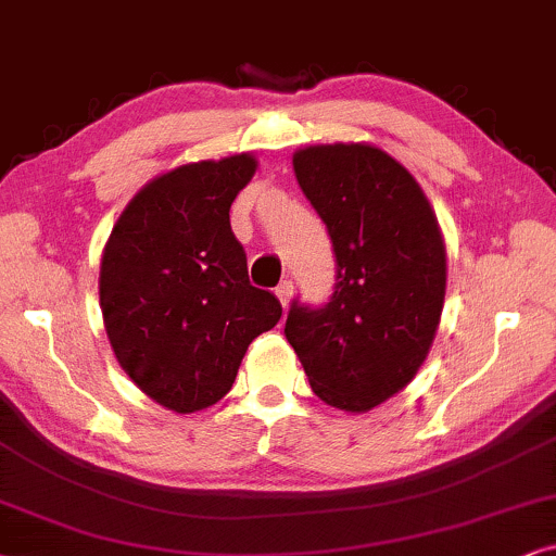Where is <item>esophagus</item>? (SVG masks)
I'll return each mask as SVG.
<instances>
[{
  "instance_id": "34e87169",
  "label": "esophagus",
  "mask_w": 556,
  "mask_h": 556,
  "mask_svg": "<svg viewBox=\"0 0 556 556\" xmlns=\"http://www.w3.org/2000/svg\"><path fill=\"white\" fill-rule=\"evenodd\" d=\"M274 292H277V298H279V302H282V307H287V305H290L292 294H294V287H292V282H287V279H285V282L279 285Z\"/></svg>"
}]
</instances>
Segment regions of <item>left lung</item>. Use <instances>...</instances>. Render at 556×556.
I'll return each instance as SVG.
<instances>
[{
    "instance_id": "8db88e82",
    "label": "left lung",
    "mask_w": 556,
    "mask_h": 556,
    "mask_svg": "<svg viewBox=\"0 0 556 556\" xmlns=\"http://www.w3.org/2000/svg\"><path fill=\"white\" fill-rule=\"evenodd\" d=\"M294 177L328 226L338 285L323 309L294 302L285 336L328 406L364 414L425 364L447 290V251L425 190L368 142L309 144Z\"/></svg>"
}]
</instances>
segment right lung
Listing matches in <instances>:
<instances>
[{"instance_id":"right-lung-1","label":"right lung","mask_w":556,"mask_h":556,"mask_svg":"<svg viewBox=\"0 0 556 556\" xmlns=\"http://www.w3.org/2000/svg\"><path fill=\"white\" fill-rule=\"evenodd\" d=\"M258 167L251 152L152 177L116 218L101 254L103 328L124 374L177 414L231 391L251 340L282 305L251 287L228 211Z\"/></svg>"}]
</instances>
